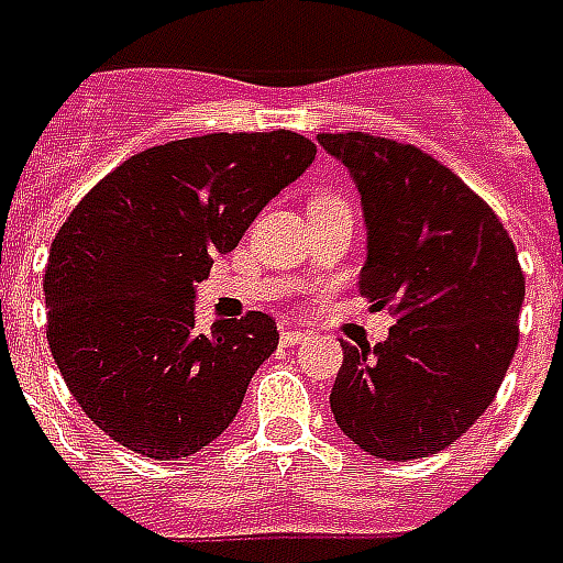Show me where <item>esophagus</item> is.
<instances>
[{
    "mask_svg": "<svg viewBox=\"0 0 563 563\" xmlns=\"http://www.w3.org/2000/svg\"><path fill=\"white\" fill-rule=\"evenodd\" d=\"M307 336V331H301V328H286L280 334V343L283 345H298Z\"/></svg>",
    "mask_w": 563,
    "mask_h": 563,
    "instance_id": "obj_1",
    "label": "esophagus"
}]
</instances>
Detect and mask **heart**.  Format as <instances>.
<instances>
[{
  "mask_svg": "<svg viewBox=\"0 0 563 563\" xmlns=\"http://www.w3.org/2000/svg\"><path fill=\"white\" fill-rule=\"evenodd\" d=\"M316 199H328V197H316Z\"/></svg>",
  "mask_w": 563,
  "mask_h": 563,
  "instance_id": "b5f03b06",
  "label": "heart"
}]
</instances>
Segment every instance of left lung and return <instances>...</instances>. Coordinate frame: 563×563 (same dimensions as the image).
<instances>
[{
    "mask_svg": "<svg viewBox=\"0 0 563 563\" xmlns=\"http://www.w3.org/2000/svg\"><path fill=\"white\" fill-rule=\"evenodd\" d=\"M319 143L349 166L364 202L361 295L397 319L376 349L343 343L331 411L378 460L432 456L498 394L526 274L498 214L432 154L361 131Z\"/></svg>",
    "mask_w": 563,
    "mask_h": 563,
    "instance_id": "8db88e82",
    "label": "left lung"
}]
</instances>
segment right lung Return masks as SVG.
<instances>
[{
  "label": "right lung",
  "instance_id": "add662e5",
  "mask_svg": "<svg viewBox=\"0 0 563 563\" xmlns=\"http://www.w3.org/2000/svg\"><path fill=\"white\" fill-rule=\"evenodd\" d=\"M313 157L292 131L173 140L115 166L62 223L44 271L47 343L112 441L181 460L239 415L277 324L250 310L202 334L194 283Z\"/></svg>",
  "mask_w": 563,
  "mask_h": 563
}]
</instances>
